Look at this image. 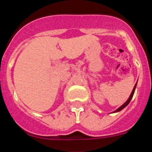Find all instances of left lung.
<instances>
[{"instance_id":"8db88e82","label":"left lung","mask_w":152,"mask_h":152,"mask_svg":"<svg viewBox=\"0 0 152 152\" xmlns=\"http://www.w3.org/2000/svg\"><path fill=\"white\" fill-rule=\"evenodd\" d=\"M135 88H136V84H135V87H134L133 90H132V91L131 94H130L129 97V99H128V100H127V101H126V103H125L124 104H123V105H122L121 107H119V108H118L117 110H115V111H114L113 113H116V112H119V111L122 110H123V108H125V107H126V106L128 105L129 103H130V101H131V100H132V96H133V94H134V92H135Z\"/></svg>"}]
</instances>
